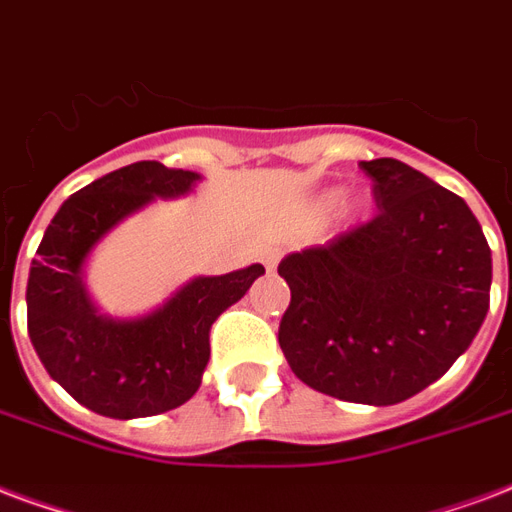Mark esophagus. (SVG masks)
<instances>
[{"label":"esophagus","instance_id":"obj_1","mask_svg":"<svg viewBox=\"0 0 512 512\" xmlns=\"http://www.w3.org/2000/svg\"><path fill=\"white\" fill-rule=\"evenodd\" d=\"M261 261L267 264V270H272V267H278L280 248H264V251H261Z\"/></svg>","mask_w":512,"mask_h":512}]
</instances>
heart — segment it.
Wrapping results in <instances>:
<instances>
[{
  "mask_svg": "<svg viewBox=\"0 0 512 512\" xmlns=\"http://www.w3.org/2000/svg\"><path fill=\"white\" fill-rule=\"evenodd\" d=\"M329 202H332V197H329Z\"/></svg>",
  "mask_w": 512,
  "mask_h": 512,
  "instance_id": "obj_1",
  "label": "heart"
}]
</instances>
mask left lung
Listing matches in <instances>:
<instances>
[{
	"label": "left lung",
	"mask_w": 512,
	"mask_h": 512,
	"mask_svg": "<svg viewBox=\"0 0 512 512\" xmlns=\"http://www.w3.org/2000/svg\"><path fill=\"white\" fill-rule=\"evenodd\" d=\"M378 215L278 264V343L302 383L397 405L443 378L489 313L491 248L467 202L397 159L359 164Z\"/></svg>",
	"instance_id": "obj_1"
}]
</instances>
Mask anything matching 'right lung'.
Returning a JSON list of instances; mask_svg holds the SVG:
<instances>
[{"mask_svg": "<svg viewBox=\"0 0 512 512\" xmlns=\"http://www.w3.org/2000/svg\"><path fill=\"white\" fill-rule=\"evenodd\" d=\"M199 175L161 161H137L88 183L45 229L26 286L29 337L45 370L80 405L107 418L175 410L197 394L210 359V326L245 297L261 264L194 278L153 313L110 318L88 299L83 264L126 215L153 199L183 197Z\"/></svg>", "mask_w": 512, "mask_h": 512, "instance_id": "right-lung-1", "label": "right lung"}]
</instances>
